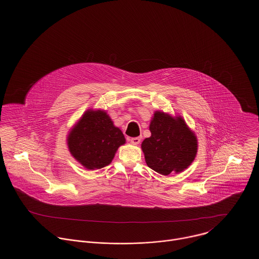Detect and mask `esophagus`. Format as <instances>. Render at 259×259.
Returning <instances> with one entry per match:
<instances>
[{
	"label": "esophagus",
	"instance_id": "1",
	"mask_svg": "<svg viewBox=\"0 0 259 259\" xmlns=\"http://www.w3.org/2000/svg\"><path fill=\"white\" fill-rule=\"evenodd\" d=\"M130 142H131V144H133V145H138V144H140V142H141V138H140V137L131 138V139H130Z\"/></svg>",
	"mask_w": 259,
	"mask_h": 259
}]
</instances>
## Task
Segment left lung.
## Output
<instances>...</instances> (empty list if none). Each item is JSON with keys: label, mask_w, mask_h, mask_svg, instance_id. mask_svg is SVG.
Wrapping results in <instances>:
<instances>
[{"label": "left lung", "mask_w": 259, "mask_h": 259, "mask_svg": "<svg viewBox=\"0 0 259 259\" xmlns=\"http://www.w3.org/2000/svg\"><path fill=\"white\" fill-rule=\"evenodd\" d=\"M151 136L142 149L148 167L161 175L183 172L194 160L197 139L182 117L156 111L149 125Z\"/></svg>", "instance_id": "obj_1"}]
</instances>
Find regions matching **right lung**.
Listing matches in <instances>:
<instances>
[{
  "mask_svg": "<svg viewBox=\"0 0 259 259\" xmlns=\"http://www.w3.org/2000/svg\"><path fill=\"white\" fill-rule=\"evenodd\" d=\"M123 144L121 130L103 111H85L68 137L70 152L88 170L109 165Z\"/></svg>",
  "mask_w": 259,
  "mask_h": 259,
  "instance_id": "1",
  "label": "right lung"
}]
</instances>
